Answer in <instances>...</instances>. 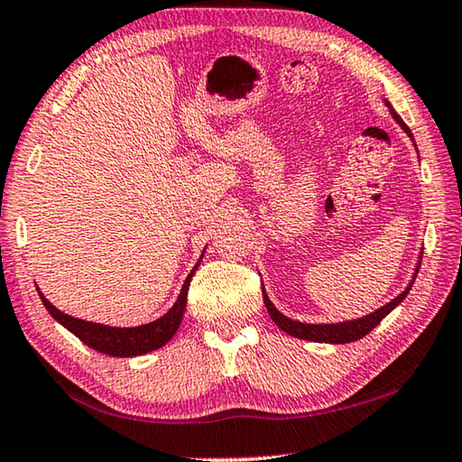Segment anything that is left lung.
I'll use <instances>...</instances> for the list:
<instances>
[{"mask_svg":"<svg viewBox=\"0 0 462 462\" xmlns=\"http://www.w3.org/2000/svg\"><path fill=\"white\" fill-rule=\"evenodd\" d=\"M384 105L391 108V116H393L394 121H397V125L402 131H405V134L411 137V142H413V134L405 125V121H402L401 116L394 113V108L391 106V102L384 100ZM413 145H415V142H413ZM415 150H417V145H415ZM421 254H423V248H421L420 257H417L420 261L415 263L413 277H411V282H409L407 288L402 290L397 298H393L391 302H386L384 306H380L378 310L365 314V317H360V319L341 320V323H300V320L285 317L283 312H280V310L275 309V304L269 300L265 288H261L263 290V302H265L267 312H269V317L273 319V323L280 327L283 333H288L291 337H298V339H306V341H314V343H351V341H357V339H362L364 335H368L372 328H374L380 323V320L386 317V314L393 312L402 302V300L407 298L409 290H411V285H413L415 277H417V271H420Z\"/></svg>","mask_w":462,"mask_h":462,"instance_id":"8db88e82","label":"left lung"}]
</instances>
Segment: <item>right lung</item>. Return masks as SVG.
Returning a JSON list of instances; mask_svg holds the SVG:
<instances>
[{"label": "right lung", "instance_id": "1", "mask_svg": "<svg viewBox=\"0 0 462 462\" xmlns=\"http://www.w3.org/2000/svg\"><path fill=\"white\" fill-rule=\"evenodd\" d=\"M201 259H203V254L199 257V261L195 263L191 273L187 275V280H185V283H182L180 294L177 298V302L172 304V309L166 314H162L160 319L152 320V323H145L139 327H111V325H100V323H92V320L69 317V314H65L60 309H55V306L49 302L45 294H42L39 288L36 290H39V296L51 317H53L57 323L68 328L69 333L76 335L79 341L86 343L88 347L97 349V351H100V354L113 356V357H135V356L150 354V351L166 346V343L174 337V333L179 331L182 314H185V309H187L189 285H191L197 267L201 265Z\"/></svg>", "mask_w": 462, "mask_h": 462}]
</instances>
